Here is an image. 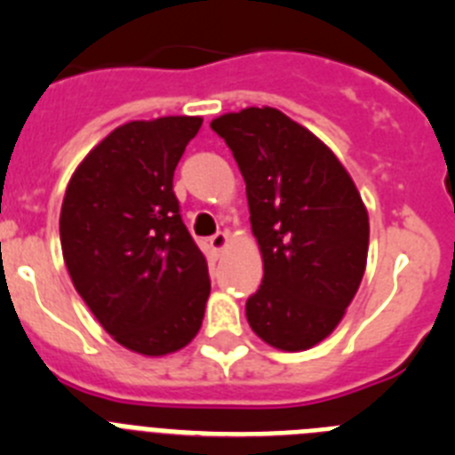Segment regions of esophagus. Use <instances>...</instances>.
Returning <instances> with one entry per match:
<instances>
[{
    "label": "esophagus",
    "mask_w": 455,
    "mask_h": 455,
    "mask_svg": "<svg viewBox=\"0 0 455 455\" xmlns=\"http://www.w3.org/2000/svg\"><path fill=\"white\" fill-rule=\"evenodd\" d=\"M228 241H230V236L225 235V232H216V235L209 239V246H212L214 252H223L225 246H228Z\"/></svg>",
    "instance_id": "esophagus-1"
}]
</instances>
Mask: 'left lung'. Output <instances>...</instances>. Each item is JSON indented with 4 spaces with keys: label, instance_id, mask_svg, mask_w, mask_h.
<instances>
[{
    "label": "left lung",
    "instance_id": "left-lung-1",
    "mask_svg": "<svg viewBox=\"0 0 455 455\" xmlns=\"http://www.w3.org/2000/svg\"><path fill=\"white\" fill-rule=\"evenodd\" d=\"M246 182L262 284L246 303L252 332L307 351L335 331L363 283L369 214L335 152L273 107L212 120Z\"/></svg>",
    "mask_w": 455,
    "mask_h": 455
}]
</instances>
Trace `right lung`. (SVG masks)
<instances>
[{"mask_svg": "<svg viewBox=\"0 0 455 455\" xmlns=\"http://www.w3.org/2000/svg\"><path fill=\"white\" fill-rule=\"evenodd\" d=\"M200 124V116L120 124L84 156L63 196L59 230L72 284L120 347L148 357L198 335L212 289L172 193Z\"/></svg>", "mask_w": 455, "mask_h": 455, "instance_id": "1", "label": "right lung"}]
</instances>
